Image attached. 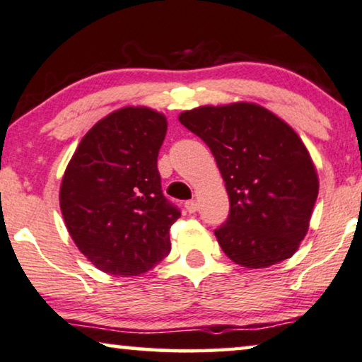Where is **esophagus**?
<instances>
[{
  "label": "esophagus",
  "instance_id": "34e87169",
  "mask_svg": "<svg viewBox=\"0 0 362 362\" xmlns=\"http://www.w3.org/2000/svg\"><path fill=\"white\" fill-rule=\"evenodd\" d=\"M197 208H198V203H197L195 200H188V202H185V210H187L188 213H195Z\"/></svg>",
  "mask_w": 362,
  "mask_h": 362
}]
</instances>
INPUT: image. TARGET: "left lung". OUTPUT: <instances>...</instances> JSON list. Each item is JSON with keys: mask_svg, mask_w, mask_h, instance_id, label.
<instances>
[{"mask_svg": "<svg viewBox=\"0 0 362 362\" xmlns=\"http://www.w3.org/2000/svg\"><path fill=\"white\" fill-rule=\"evenodd\" d=\"M180 123L210 147L230 197L215 230L223 252L243 267L288 259L308 231L318 177L300 137L262 106H202Z\"/></svg>", "mask_w": 362, "mask_h": 362, "instance_id": "1", "label": "left lung"}]
</instances>
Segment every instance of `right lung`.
<instances>
[{
  "label": "right lung",
  "instance_id": "add662e5",
  "mask_svg": "<svg viewBox=\"0 0 362 362\" xmlns=\"http://www.w3.org/2000/svg\"><path fill=\"white\" fill-rule=\"evenodd\" d=\"M165 116L123 108L86 132L65 170L60 210L77 247L113 276H139L170 252L180 210L160 187Z\"/></svg>",
  "mask_w": 362,
  "mask_h": 362
}]
</instances>
